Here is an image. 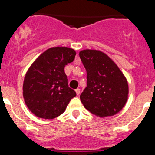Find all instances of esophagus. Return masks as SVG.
<instances>
[{
    "label": "esophagus",
    "instance_id": "1",
    "mask_svg": "<svg viewBox=\"0 0 155 155\" xmlns=\"http://www.w3.org/2000/svg\"><path fill=\"white\" fill-rule=\"evenodd\" d=\"M76 93L77 95H79V94H80V89L79 88H77V89H76Z\"/></svg>",
    "mask_w": 155,
    "mask_h": 155
}]
</instances>
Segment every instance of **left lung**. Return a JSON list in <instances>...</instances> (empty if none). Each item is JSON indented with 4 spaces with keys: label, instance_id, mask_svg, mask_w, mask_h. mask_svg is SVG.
I'll return each instance as SVG.
<instances>
[{
    "label": "left lung",
    "instance_id": "1",
    "mask_svg": "<svg viewBox=\"0 0 155 155\" xmlns=\"http://www.w3.org/2000/svg\"><path fill=\"white\" fill-rule=\"evenodd\" d=\"M86 70L87 87L80 95L82 104L91 114L106 117L119 113L128 99V82L117 65L100 51H81Z\"/></svg>",
    "mask_w": 155,
    "mask_h": 155
}]
</instances>
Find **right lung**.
Returning <instances> with one entry per match:
<instances>
[{
    "instance_id": "obj_1",
    "label": "right lung",
    "mask_w": 155,
    "mask_h": 155,
    "mask_svg": "<svg viewBox=\"0 0 155 155\" xmlns=\"http://www.w3.org/2000/svg\"><path fill=\"white\" fill-rule=\"evenodd\" d=\"M76 54L70 48H51L28 68L22 94L25 104L36 117L48 120L58 117L76 95L69 87L64 72L65 66L73 62Z\"/></svg>"
}]
</instances>
